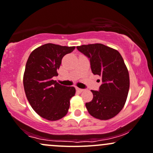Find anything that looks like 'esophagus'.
Returning <instances> with one entry per match:
<instances>
[{
    "label": "esophagus",
    "instance_id": "1",
    "mask_svg": "<svg viewBox=\"0 0 153 153\" xmlns=\"http://www.w3.org/2000/svg\"><path fill=\"white\" fill-rule=\"evenodd\" d=\"M76 90L78 91V92H82V91H84V89H80V88H76Z\"/></svg>",
    "mask_w": 153,
    "mask_h": 153
}]
</instances>
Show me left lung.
Listing matches in <instances>:
<instances>
[{"instance_id": "obj_1", "label": "left lung", "mask_w": 153, "mask_h": 153, "mask_svg": "<svg viewBox=\"0 0 153 153\" xmlns=\"http://www.w3.org/2000/svg\"><path fill=\"white\" fill-rule=\"evenodd\" d=\"M77 49L89 59L92 73L102 80L98 91L91 90L92 100L86 103L88 111L101 120L113 118L123 108L130 87L129 73L123 57L117 50L98 43Z\"/></svg>"}]
</instances>
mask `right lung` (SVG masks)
Here are the masks:
<instances>
[{
	"mask_svg": "<svg viewBox=\"0 0 153 153\" xmlns=\"http://www.w3.org/2000/svg\"><path fill=\"white\" fill-rule=\"evenodd\" d=\"M75 48L48 43L32 51L27 61L23 76L25 95L33 110L50 121L67 114L70 99L75 94V87L53 79L58 75L62 58Z\"/></svg>",
	"mask_w": 153,
	"mask_h": 153,
	"instance_id": "obj_1",
	"label": "right lung"
}]
</instances>
